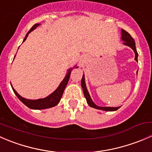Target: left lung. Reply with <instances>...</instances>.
Returning a JSON list of instances; mask_svg holds the SVG:
<instances>
[{"label":"left lung","instance_id":"left-lung-1","mask_svg":"<svg viewBox=\"0 0 152 152\" xmlns=\"http://www.w3.org/2000/svg\"><path fill=\"white\" fill-rule=\"evenodd\" d=\"M122 41H124L123 44L124 45H126V46H129L131 48L134 52V54H135V57H134V59L135 61L137 62V56H138V53L137 52V49H136L135 46V42H134V39L132 37L131 35L128 33L127 31H126L124 29H121V37ZM81 85H82V90H83L84 96H85L86 100H87V104L90 107H93V108L97 109V110H104V111H115V110H118L120 108V107H99V106L96 105L94 102L92 100L91 97L90 96V93H89L88 90H87V86H86L85 83V74H83V76H82V82H81Z\"/></svg>","mask_w":152,"mask_h":152}]
</instances>
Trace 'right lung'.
Returning <instances> with one entry per match:
<instances>
[{"mask_svg":"<svg viewBox=\"0 0 152 152\" xmlns=\"http://www.w3.org/2000/svg\"><path fill=\"white\" fill-rule=\"evenodd\" d=\"M40 25V23H36L31 27V28L30 29V31L26 34V35L25 38H24L23 41L26 39L27 37L28 36L29 34L33 30H34L35 28H37V27H38ZM16 56V55H15ZM78 66H74L73 67H70L67 70L66 75H65V78L63 79V80L61 82V83L59 84V87L54 90L52 93H50L49 96H48L47 97L43 98V99H36V100H31V99H25V98L22 97L20 95H19L18 93V92L13 88L12 85H11L12 87V90H13L14 93L15 94L18 96V99L22 102V103H23L26 107H28V108L32 109V110H44V109H48V108H51V107H55L56 105H57L59 103L61 100V98H62V94L64 93V90H65V87H66L67 82H68L69 79H70V73H71L72 70L73 68H78Z\"/></svg>","mask_w":152,"mask_h":152,"instance_id":"add662e5","label":"right lung"}]
</instances>
